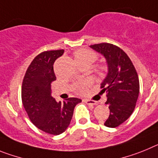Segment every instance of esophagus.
<instances>
[{"label": "esophagus", "instance_id": "34e87169", "mask_svg": "<svg viewBox=\"0 0 158 158\" xmlns=\"http://www.w3.org/2000/svg\"><path fill=\"white\" fill-rule=\"evenodd\" d=\"M84 102L87 104H88V105H91V106H94L97 104V102H96L95 101H94V100H90V99H85Z\"/></svg>", "mask_w": 158, "mask_h": 158}]
</instances>
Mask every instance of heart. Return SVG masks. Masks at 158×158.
<instances>
[{"label": "heart", "instance_id": "obj_1", "mask_svg": "<svg viewBox=\"0 0 158 158\" xmlns=\"http://www.w3.org/2000/svg\"><path fill=\"white\" fill-rule=\"evenodd\" d=\"M75 56V60L76 62H89L90 64L94 63L97 58H98V55L97 53L94 52V51L90 50V49H86V48H82L77 50L74 54ZM104 71H105V68L103 66L99 67L98 69V74L99 75H103ZM90 84V80H86L83 81V82H79V83H76L74 86V90L77 94H84L86 91V88L88 87L89 85Z\"/></svg>", "mask_w": 158, "mask_h": 158}]
</instances>
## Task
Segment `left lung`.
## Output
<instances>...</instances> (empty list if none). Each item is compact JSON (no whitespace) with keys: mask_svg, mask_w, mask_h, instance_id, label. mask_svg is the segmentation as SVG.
<instances>
[{"mask_svg":"<svg viewBox=\"0 0 158 158\" xmlns=\"http://www.w3.org/2000/svg\"><path fill=\"white\" fill-rule=\"evenodd\" d=\"M90 48L105 57L108 74L101 84L106 93L105 102L110 115L104 125L114 128L123 124L132 114L139 94V79L136 69L127 53L116 45L101 43Z\"/></svg>","mask_w":158,"mask_h":158,"instance_id":"1","label":"left lung"}]
</instances>
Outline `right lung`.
Masks as SVG:
<instances>
[{
  "label": "right lung",
  "instance_id": "1",
  "mask_svg": "<svg viewBox=\"0 0 158 158\" xmlns=\"http://www.w3.org/2000/svg\"><path fill=\"white\" fill-rule=\"evenodd\" d=\"M64 49L45 51L34 58L26 71L21 88L22 103L31 122L44 132L59 135L70 125L80 98H68L57 102L51 95V84L56 79L53 65Z\"/></svg>",
  "mask_w": 158,
  "mask_h": 158
}]
</instances>
